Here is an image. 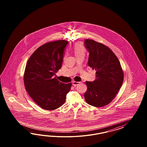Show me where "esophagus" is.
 I'll use <instances>...</instances> for the list:
<instances>
[{
  "label": "esophagus",
  "mask_w": 147,
  "mask_h": 147,
  "mask_svg": "<svg viewBox=\"0 0 147 147\" xmlns=\"http://www.w3.org/2000/svg\"><path fill=\"white\" fill-rule=\"evenodd\" d=\"M80 83V82H76V81H73V86H77V85H79Z\"/></svg>",
  "instance_id": "obj_1"
}]
</instances>
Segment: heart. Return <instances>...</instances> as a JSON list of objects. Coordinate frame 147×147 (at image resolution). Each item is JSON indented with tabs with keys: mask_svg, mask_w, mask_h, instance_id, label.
I'll list each match as a JSON object with an SVG mask.
<instances>
[{
	"mask_svg": "<svg viewBox=\"0 0 147 147\" xmlns=\"http://www.w3.org/2000/svg\"><path fill=\"white\" fill-rule=\"evenodd\" d=\"M86 51L84 45L81 42H77L73 47V51L76 57L80 55H85Z\"/></svg>",
	"mask_w": 147,
	"mask_h": 147,
	"instance_id": "heart-1",
	"label": "heart"
}]
</instances>
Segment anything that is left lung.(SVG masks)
Masks as SVG:
<instances>
[{
	"label": "left lung",
	"instance_id": "obj_1",
	"mask_svg": "<svg viewBox=\"0 0 147 147\" xmlns=\"http://www.w3.org/2000/svg\"><path fill=\"white\" fill-rule=\"evenodd\" d=\"M84 44L89 52L88 65L95 69L96 77L93 82H86L85 100L94 107H103L111 102L120 89L123 72L118 58L106 46L90 39H86Z\"/></svg>",
	"mask_w": 147,
	"mask_h": 147
}]
</instances>
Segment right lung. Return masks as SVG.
<instances>
[{
	"mask_svg": "<svg viewBox=\"0 0 147 147\" xmlns=\"http://www.w3.org/2000/svg\"><path fill=\"white\" fill-rule=\"evenodd\" d=\"M68 42L58 40L36 49L28 59L24 80L27 93L41 108L54 110L66 101L71 84H63L53 76L61 67L65 49Z\"/></svg>",
	"mask_w": 147,
	"mask_h": 147,
	"instance_id": "right-lung-1",
	"label": "right lung"
}]
</instances>
